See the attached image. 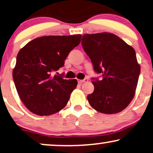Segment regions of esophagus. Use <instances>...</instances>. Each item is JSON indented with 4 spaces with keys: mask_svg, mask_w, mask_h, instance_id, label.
I'll return each instance as SVG.
<instances>
[{
    "mask_svg": "<svg viewBox=\"0 0 153 153\" xmlns=\"http://www.w3.org/2000/svg\"><path fill=\"white\" fill-rule=\"evenodd\" d=\"M86 81H88V79H79V80H78V83H79V84H83V83L86 82Z\"/></svg>",
    "mask_w": 153,
    "mask_h": 153,
    "instance_id": "esophagus-1",
    "label": "esophagus"
}]
</instances>
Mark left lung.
<instances>
[{
    "label": "left lung",
    "instance_id": "left-lung-1",
    "mask_svg": "<svg viewBox=\"0 0 153 153\" xmlns=\"http://www.w3.org/2000/svg\"><path fill=\"white\" fill-rule=\"evenodd\" d=\"M81 45L94 65L102 76L94 79V91L88 95L89 104L104 114L124 110L134 98L140 72L136 52L115 34L102 32L83 35Z\"/></svg>",
    "mask_w": 153,
    "mask_h": 153
}]
</instances>
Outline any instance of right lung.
Returning <instances> with one entry per match:
<instances>
[{
  "mask_svg": "<svg viewBox=\"0 0 153 153\" xmlns=\"http://www.w3.org/2000/svg\"><path fill=\"white\" fill-rule=\"evenodd\" d=\"M81 38L80 34L45 36L31 41L19 51L13 71L14 82L19 98L33 114L51 115L66 106L78 82L63 79L54 72L64 66Z\"/></svg>",
  "mask_w": 153,
  "mask_h": 153,
  "instance_id": "1",
  "label": "right lung"
}]
</instances>
